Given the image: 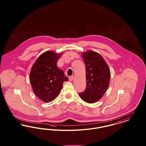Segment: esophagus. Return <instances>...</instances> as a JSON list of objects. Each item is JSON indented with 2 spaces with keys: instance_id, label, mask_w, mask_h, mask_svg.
Here are the masks:
<instances>
[{
  "instance_id": "1",
  "label": "esophagus",
  "mask_w": 146,
  "mask_h": 146,
  "mask_svg": "<svg viewBox=\"0 0 146 146\" xmlns=\"http://www.w3.org/2000/svg\"><path fill=\"white\" fill-rule=\"evenodd\" d=\"M73 79V76H71L69 77V80H70V81H72Z\"/></svg>"
}]
</instances>
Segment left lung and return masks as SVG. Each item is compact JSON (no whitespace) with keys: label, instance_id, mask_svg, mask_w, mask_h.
Segmentation results:
<instances>
[{"label":"left lung","instance_id":"8db88e82","mask_svg":"<svg viewBox=\"0 0 146 146\" xmlns=\"http://www.w3.org/2000/svg\"><path fill=\"white\" fill-rule=\"evenodd\" d=\"M82 56L86 68V88L79 95L85 102L92 104L100 100L107 90L110 70L103 57L95 51H86Z\"/></svg>","mask_w":146,"mask_h":146}]
</instances>
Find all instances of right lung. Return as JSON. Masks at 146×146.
Listing matches in <instances>:
<instances>
[{"label":"right lung","mask_w":146,"mask_h":146,"mask_svg":"<svg viewBox=\"0 0 146 146\" xmlns=\"http://www.w3.org/2000/svg\"><path fill=\"white\" fill-rule=\"evenodd\" d=\"M62 54L48 51L40 56L33 64L29 80L35 95L45 102L55 100L60 94L64 81L63 70L56 65Z\"/></svg>","instance_id":"1"}]
</instances>
